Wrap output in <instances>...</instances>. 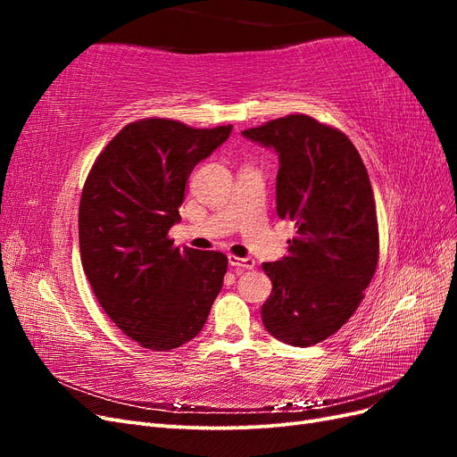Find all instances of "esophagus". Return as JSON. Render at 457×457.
Segmentation results:
<instances>
[{
    "label": "esophagus",
    "instance_id": "obj_1",
    "mask_svg": "<svg viewBox=\"0 0 457 457\" xmlns=\"http://www.w3.org/2000/svg\"><path fill=\"white\" fill-rule=\"evenodd\" d=\"M228 262L234 269H255V259L252 257H237V255H228Z\"/></svg>",
    "mask_w": 457,
    "mask_h": 457
}]
</instances>
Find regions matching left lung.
<instances>
[{
  "instance_id": "8db88e82",
  "label": "left lung",
  "mask_w": 457,
  "mask_h": 457,
  "mask_svg": "<svg viewBox=\"0 0 457 457\" xmlns=\"http://www.w3.org/2000/svg\"><path fill=\"white\" fill-rule=\"evenodd\" d=\"M242 135L278 152L276 213L295 223L287 255L262 262L272 282L262 324L276 339L311 347L347 324L378 269L379 228L366 165L347 135L307 114Z\"/></svg>"
}]
</instances>
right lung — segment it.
<instances>
[{
  "label": "right lung",
  "mask_w": 457,
  "mask_h": 457,
  "mask_svg": "<svg viewBox=\"0 0 457 457\" xmlns=\"http://www.w3.org/2000/svg\"><path fill=\"white\" fill-rule=\"evenodd\" d=\"M230 126L195 129L168 118L123 128L96 156L79 200V255L96 301L123 334L152 351L195 339L223 287L220 252L177 247V223L195 165Z\"/></svg>",
  "instance_id": "1"
}]
</instances>
